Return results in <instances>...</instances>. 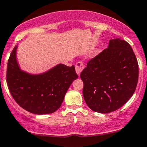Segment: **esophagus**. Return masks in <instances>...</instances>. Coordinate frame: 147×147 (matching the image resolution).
Masks as SVG:
<instances>
[{"label": "esophagus", "mask_w": 147, "mask_h": 147, "mask_svg": "<svg viewBox=\"0 0 147 147\" xmlns=\"http://www.w3.org/2000/svg\"><path fill=\"white\" fill-rule=\"evenodd\" d=\"M85 67V65L82 63V62H78V63L76 64V71L77 74L78 76H80V74L82 71L83 70V69Z\"/></svg>", "instance_id": "obj_1"}]
</instances>
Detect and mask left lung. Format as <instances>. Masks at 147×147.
I'll return each mask as SVG.
<instances>
[{"instance_id": "left-lung-1", "label": "left lung", "mask_w": 147, "mask_h": 147, "mask_svg": "<svg viewBox=\"0 0 147 147\" xmlns=\"http://www.w3.org/2000/svg\"><path fill=\"white\" fill-rule=\"evenodd\" d=\"M83 97L89 108L111 113L131 98L138 80V63L131 47L120 38L88 62L80 74Z\"/></svg>"}]
</instances>
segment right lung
I'll return each mask as SVG.
<instances>
[{
	"mask_svg": "<svg viewBox=\"0 0 147 147\" xmlns=\"http://www.w3.org/2000/svg\"><path fill=\"white\" fill-rule=\"evenodd\" d=\"M17 45L9 58L7 83L12 97L26 111L49 114L61 106L72 82L78 78L75 67L59 64L47 71L32 75L20 69L16 60Z\"/></svg>",
	"mask_w": 147,
	"mask_h": 147,
	"instance_id": "right-lung-1",
	"label": "right lung"
}]
</instances>
